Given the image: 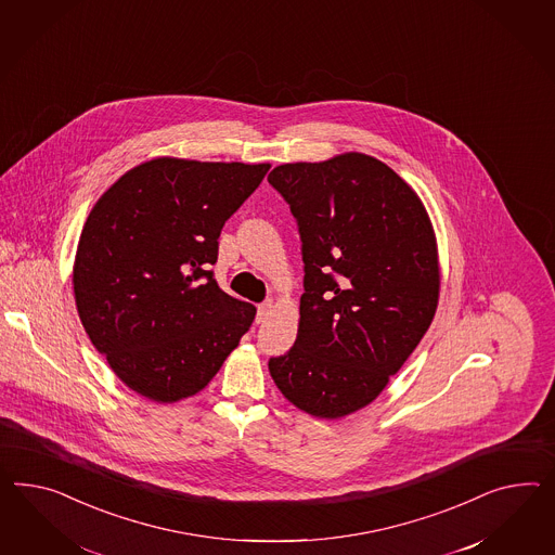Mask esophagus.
<instances>
[{
  "instance_id": "esophagus-1",
  "label": "esophagus",
  "mask_w": 555,
  "mask_h": 555,
  "mask_svg": "<svg viewBox=\"0 0 555 555\" xmlns=\"http://www.w3.org/2000/svg\"><path fill=\"white\" fill-rule=\"evenodd\" d=\"M272 313V300H267L262 305H258V311H256V323H264Z\"/></svg>"
}]
</instances>
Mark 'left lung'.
Segmentation results:
<instances>
[{
    "label": "left lung",
    "instance_id": "left-lung-1",
    "mask_svg": "<svg viewBox=\"0 0 555 555\" xmlns=\"http://www.w3.org/2000/svg\"><path fill=\"white\" fill-rule=\"evenodd\" d=\"M299 222V331L269 361L300 412L339 420L372 404L435 319L440 262L420 195L360 151L276 165L269 176Z\"/></svg>",
    "mask_w": 555,
    "mask_h": 555
}]
</instances>
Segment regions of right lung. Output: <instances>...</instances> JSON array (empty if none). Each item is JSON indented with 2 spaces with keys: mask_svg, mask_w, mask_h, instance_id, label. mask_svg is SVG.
Returning a JSON list of instances; mask_svg holds the SVG:
<instances>
[{
  "mask_svg": "<svg viewBox=\"0 0 555 555\" xmlns=\"http://www.w3.org/2000/svg\"><path fill=\"white\" fill-rule=\"evenodd\" d=\"M270 164L155 157L92 206L73 267L76 311L120 382L157 404L204 390L256 309L211 279L225 220Z\"/></svg>",
  "mask_w": 555,
  "mask_h": 555,
  "instance_id": "obj_1",
  "label": "right lung"
}]
</instances>
